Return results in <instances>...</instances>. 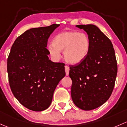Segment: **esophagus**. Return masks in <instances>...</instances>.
Wrapping results in <instances>:
<instances>
[{"mask_svg":"<svg viewBox=\"0 0 127 127\" xmlns=\"http://www.w3.org/2000/svg\"><path fill=\"white\" fill-rule=\"evenodd\" d=\"M65 73H66V75L68 76L69 74V71H70V68L67 65H65Z\"/></svg>","mask_w":127,"mask_h":127,"instance_id":"esophagus-1","label":"esophagus"}]
</instances>
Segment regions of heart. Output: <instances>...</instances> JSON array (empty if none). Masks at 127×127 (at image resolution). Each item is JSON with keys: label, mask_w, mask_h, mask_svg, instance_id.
I'll return each instance as SVG.
<instances>
[{"label": "heart", "mask_w": 127, "mask_h": 127, "mask_svg": "<svg viewBox=\"0 0 127 127\" xmlns=\"http://www.w3.org/2000/svg\"><path fill=\"white\" fill-rule=\"evenodd\" d=\"M89 38L83 32L64 31L53 38V44L48 46V50L53 57H59L64 50V57L67 63L77 64L84 60L90 49Z\"/></svg>", "instance_id": "b5f03b06"}]
</instances>
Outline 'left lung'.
Masks as SVG:
<instances>
[{
  "label": "left lung",
  "instance_id": "1",
  "mask_svg": "<svg viewBox=\"0 0 127 127\" xmlns=\"http://www.w3.org/2000/svg\"><path fill=\"white\" fill-rule=\"evenodd\" d=\"M87 32L91 45L87 57L70 65L73 103L85 111L97 108L111 95L117 73L115 51L111 40L93 24L77 25Z\"/></svg>",
  "mask_w": 127,
  "mask_h": 127
}]
</instances>
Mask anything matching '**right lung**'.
Here are the masks:
<instances>
[{
	"instance_id": "add662e5",
	"label": "right lung",
	"mask_w": 127,
	"mask_h": 127,
	"mask_svg": "<svg viewBox=\"0 0 127 127\" xmlns=\"http://www.w3.org/2000/svg\"><path fill=\"white\" fill-rule=\"evenodd\" d=\"M59 26L26 31L16 39L8 57L11 92L21 104L33 111L50 106L57 84L65 76V64L50 61L46 48L48 38Z\"/></svg>"
}]
</instances>
